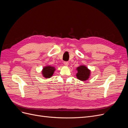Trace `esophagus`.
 Listing matches in <instances>:
<instances>
[{
    "label": "esophagus",
    "mask_w": 128,
    "mask_h": 128,
    "mask_svg": "<svg viewBox=\"0 0 128 128\" xmlns=\"http://www.w3.org/2000/svg\"><path fill=\"white\" fill-rule=\"evenodd\" d=\"M64 64L65 66H67L69 64V62H68V61H64Z\"/></svg>",
    "instance_id": "obj_1"
}]
</instances>
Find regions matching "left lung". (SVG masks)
I'll return each mask as SVG.
<instances>
[{"label": "left lung", "instance_id": "left-lung-1", "mask_svg": "<svg viewBox=\"0 0 128 128\" xmlns=\"http://www.w3.org/2000/svg\"><path fill=\"white\" fill-rule=\"evenodd\" d=\"M77 73L76 74L77 78L78 80L84 81L87 80L90 75V70L85 66H80L77 68Z\"/></svg>", "mask_w": 128, "mask_h": 128}]
</instances>
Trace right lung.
<instances>
[{
    "instance_id": "1",
    "label": "right lung",
    "mask_w": 128,
    "mask_h": 128,
    "mask_svg": "<svg viewBox=\"0 0 128 128\" xmlns=\"http://www.w3.org/2000/svg\"><path fill=\"white\" fill-rule=\"evenodd\" d=\"M55 70L54 67L50 66H46L42 69V74L45 78H50L53 75Z\"/></svg>"
}]
</instances>
